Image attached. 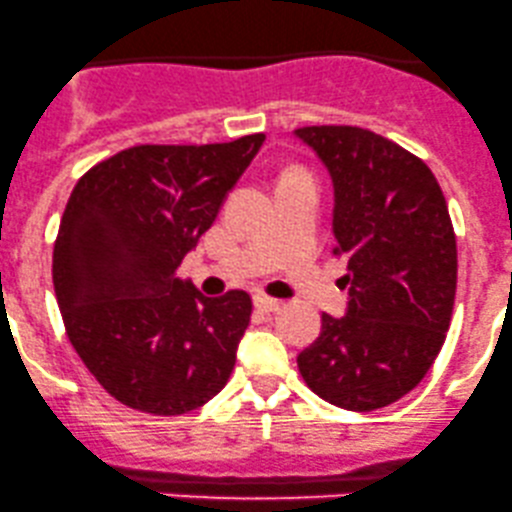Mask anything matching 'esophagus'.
I'll return each mask as SVG.
<instances>
[{"label":"esophagus","instance_id":"obj_1","mask_svg":"<svg viewBox=\"0 0 512 512\" xmlns=\"http://www.w3.org/2000/svg\"><path fill=\"white\" fill-rule=\"evenodd\" d=\"M254 305L258 307V310L261 312H276L280 305H283V302H280L278 298H268V295H254Z\"/></svg>","mask_w":512,"mask_h":512}]
</instances>
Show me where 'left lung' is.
<instances>
[{
	"mask_svg": "<svg viewBox=\"0 0 512 512\" xmlns=\"http://www.w3.org/2000/svg\"><path fill=\"white\" fill-rule=\"evenodd\" d=\"M295 136L332 180L334 254L346 261L344 317L300 351L312 393L337 408H386L425 378L456 295V239L432 170L359 126H305Z\"/></svg>",
	"mask_w": 512,
	"mask_h": 512,
	"instance_id": "left-lung-1",
	"label": "left lung"
}]
</instances>
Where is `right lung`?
<instances>
[{
    "label": "right lung",
    "mask_w": 512,
    "mask_h": 512,
    "mask_svg": "<svg viewBox=\"0 0 512 512\" xmlns=\"http://www.w3.org/2000/svg\"><path fill=\"white\" fill-rule=\"evenodd\" d=\"M263 141L134 146L75 185L53 249L58 307L82 364L126 408L183 415L227 386L249 293L207 298L178 266Z\"/></svg>",
    "instance_id": "1"
}]
</instances>
